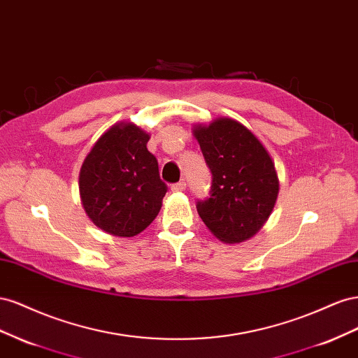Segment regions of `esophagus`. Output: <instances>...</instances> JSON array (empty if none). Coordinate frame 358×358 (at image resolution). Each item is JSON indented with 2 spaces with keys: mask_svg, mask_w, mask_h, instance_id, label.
Wrapping results in <instances>:
<instances>
[{
  "mask_svg": "<svg viewBox=\"0 0 358 358\" xmlns=\"http://www.w3.org/2000/svg\"><path fill=\"white\" fill-rule=\"evenodd\" d=\"M171 190H172V192H182V190H186V181L176 182V185L171 186Z\"/></svg>",
  "mask_w": 358,
  "mask_h": 358,
  "instance_id": "1",
  "label": "esophagus"
}]
</instances>
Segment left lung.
I'll use <instances>...</instances> for the list:
<instances>
[{
  "label": "left lung",
  "mask_w": 358,
  "mask_h": 358,
  "mask_svg": "<svg viewBox=\"0 0 358 358\" xmlns=\"http://www.w3.org/2000/svg\"><path fill=\"white\" fill-rule=\"evenodd\" d=\"M213 173L210 198L198 213L214 237L227 244L252 238L268 220L279 195V177L270 152L240 121L220 117L193 126Z\"/></svg>",
  "instance_id": "left-lung-1"
}]
</instances>
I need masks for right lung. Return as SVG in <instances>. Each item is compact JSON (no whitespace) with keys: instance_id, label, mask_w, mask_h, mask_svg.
Segmentation results:
<instances>
[{"instance_id":"add662e5","label":"right lung","mask_w":358,"mask_h":358,"mask_svg":"<svg viewBox=\"0 0 358 358\" xmlns=\"http://www.w3.org/2000/svg\"><path fill=\"white\" fill-rule=\"evenodd\" d=\"M150 134L134 122H117L101 135L79 172L83 207L97 228L115 237H135L156 219L168 190Z\"/></svg>"}]
</instances>
